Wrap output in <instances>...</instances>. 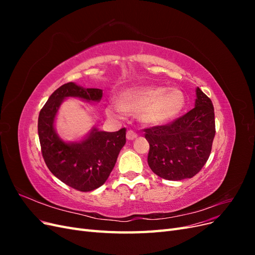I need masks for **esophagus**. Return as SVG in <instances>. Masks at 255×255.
I'll use <instances>...</instances> for the list:
<instances>
[{
  "label": "esophagus",
  "mask_w": 255,
  "mask_h": 255,
  "mask_svg": "<svg viewBox=\"0 0 255 255\" xmlns=\"http://www.w3.org/2000/svg\"><path fill=\"white\" fill-rule=\"evenodd\" d=\"M136 137H137V134L134 132V130L129 129V130H128V132H127V139L128 140H134Z\"/></svg>",
  "instance_id": "1"
}]
</instances>
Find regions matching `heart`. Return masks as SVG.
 <instances>
[{"label": "heart", "mask_w": 255, "mask_h": 255, "mask_svg": "<svg viewBox=\"0 0 255 255\" xmlns=\"http://www.w3.org/2000/svg\"><path fill=\"white\" fill-rule=\"evenodd\" d=\"M121 101H113L107 106V114L122 118L129 114H140L143 122L161 126L173 120L184 110L186 99L183 91L165 86H145L122 92Z\"/></svg>", "instance_id": "obj_1"}]
</instances>
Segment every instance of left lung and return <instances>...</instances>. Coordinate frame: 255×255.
Listing matches in <instances>:
<instances>
[{"label": "left lung", "mask_w": 255, "mask_h": 255, "mask_svg": "<svg viewBox=\"0 0 255 255\" xmlns=\"http://www.w3.org/2000/svg\"><path fill=\"white\" fill-rule=\"evenodd\" d=\"M196 95V106L187 114L169 125L144 128L148 164L165 180L190 179L210 157L216 133L214 106L199 87Z\"/></svg>", "instance_id": "obj_1"}]
</instances>
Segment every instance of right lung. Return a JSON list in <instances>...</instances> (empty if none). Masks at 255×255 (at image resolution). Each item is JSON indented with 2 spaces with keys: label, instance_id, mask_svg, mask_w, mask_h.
Listing matches in <instances>:
<instances>
[{
  "label": "right lung",
  "instance_id": "add662e5",
  "mask_svg": "<svg viewBox=\"0 0 255 255\" xmlns=\"http://www.w3.org/2000/svg\"><path fill=\"white\" fill-rule=\"evenodd\" d=\"M102 95V89L84 88L72 82L64 84L50 96L38 118V135L45 165L58 180L80 191L97 189L109 179L126 144L127 129L103 132L94 128L83 140L66 142L57 135L54 121L66 98L99 102Z\"/></svg>",
  "mask_w": 255,
  "mask_h": 255
}]
</instances>
